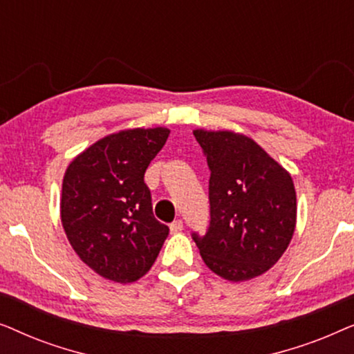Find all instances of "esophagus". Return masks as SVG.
<instances>
[{"label": "esophagus", "instance_id": "obj_1", "mask_svg": "<svg viewBox=\"0 0 354 354\" xmlns=\"http://www.w3.org/2000/svg\"><path fill=\"white\" fill-rule=\"evenodd\" d=\"M182 230H183V222L180 219L174 221L172 224H171V232H172V234H178V232H182Z\"/></svg>", "mask_w": 354, "mask_h": 354}]
</instances>
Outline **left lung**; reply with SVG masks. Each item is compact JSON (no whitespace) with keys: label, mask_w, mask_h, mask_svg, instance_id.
Instances as JSON below:
<instances>
[{"label":"left lung","mask_w":354,"mask_h":354,"mask_svg":"<svg viewBox=\"0 0 354 354\" xmlns=\"http://www.w3.org/2000/svg\"><path fill=\"white\" fill-rule=\"evenodd\" d=\"M209 166L211 221L192 234L205 264L232 282L264 274L280 259L297 225L292 176L254 140L229 130H193Z\"/></svg>","instance_id":"left-lung-1"}]
</instances>
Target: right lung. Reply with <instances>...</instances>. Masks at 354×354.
<instances>
[{
    "label": "right lung",
    "mask_w": 354,
    "mask_h": 354,
    "mask_svg": "<svg viewBox=\"0 0 354 354\" xmlns=\"http://www.w3.org/2000/svg\"><path fill=\"white\" fill-rule=\"evenodd\" d=\"M171 130L130 129L82 151L62 180L61 222L79 258L101 277L130 283L151 269L169 227L153 216L145 172Z\"/></svg>",
    "instance_id": "add662e5"
}]
</instances>
